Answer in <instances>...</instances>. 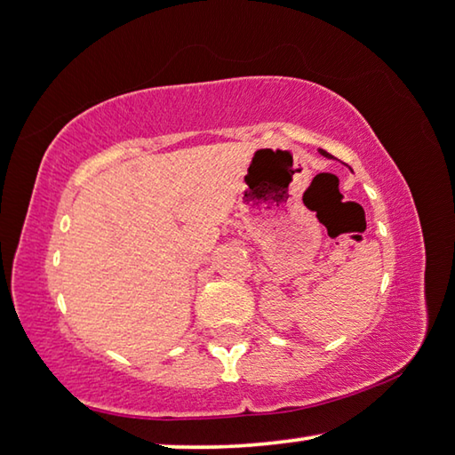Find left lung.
<instances>
[{"label":"left lung","instance_id":"1","mask_svg":"<svg viewBox=\"0 0 455 455\" xmlns=\"http://www.w3.org/2000/svg\"><path fill=\"white\" fill-rule=\"evenodd\" d=\"M320 154H322L323 157H330V159H331V154H328V151H325V149H320Z\"/></svg>","mask_w":455,"mask_h":455}]
</instances>
